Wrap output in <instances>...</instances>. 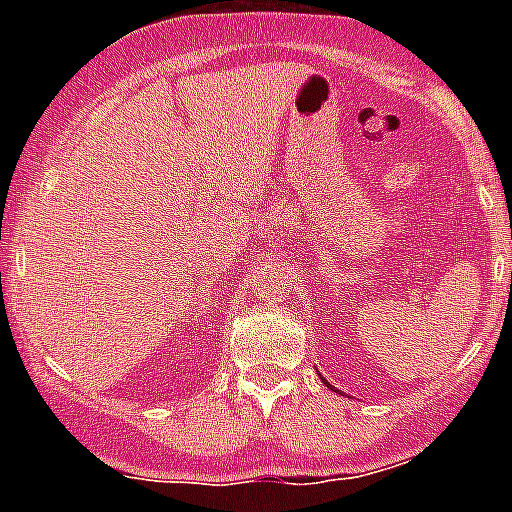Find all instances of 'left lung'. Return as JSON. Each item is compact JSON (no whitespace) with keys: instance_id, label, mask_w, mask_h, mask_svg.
I'll return each instance as SVG.
<instances>
[{"instance_id":"obj_1","label":"left lung","mask_w":512,"mask_h":512,"mask_svg":"<svg viewBox=\"0 0 512 512\" xmlns=\"http://www.w3.org/2000/svg\"><path fill=\"white\" fill-rule=\"evenodd\" d=\"M322 379H324V376H322ZM324 384H327V386H329V381H327V379H324Z\"/></svg>"}]
</instances>
